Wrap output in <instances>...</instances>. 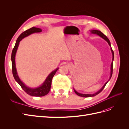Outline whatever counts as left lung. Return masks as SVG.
<instances>
[{"label":"left lung","mask_w":129,"mask_h":129,"mask_svg":"<svg viewBox=\"0 0 129 129\" xmlns=\"http://www.w3.org/2000/svg\"><path fill=\"white\" fill-rule=\"evenodd\" d=\"M91 33H93V34H97V35H99V36H100L101 37H102L103 39H104L105 40H106L107 42H108V44L109 45V46H110V47H111V44H110V41H109V39L105 36V35L103 33H102L101 32L100 30H92L91 31ZM111 52H112V60H114V51H113V50L112 49V48H111ZM112 71H113V63H111V74H110V79H109V80L106 83H105V84L103 85V87L102 88V89H101L99 91H97V92H96V93H93V94H82V93H79V92H77L75 90H74V91H75V92L76 93V94H77L78 96H81V97H93V96H96V95H97V94H99V93H100L101 91H102V90H103V89L104 88V87H105V85H106V84H107V83H108V82L110 80V79H111V76H112Z\"/></svg>","instance_id":"left-lung-1"}]
</instances>
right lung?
Masks as SVG:
<instances>
[{"label": "right lung", "mask_w": 129, "mask_h": 129, "mask_svg": "<svg viewBox=\"0 0 129 129\" xmlns=\"http://www.w3.org/2000/svg\"><path fill=\"white\" fill-rule=\"evenodd\" d=\"M41 31H42L41 29L37 28V27H33L32 28L27 29L25 30V32L22 33L17 39L16 43H15V45L12 50V55H11L12 69V74L15 80L17 82L19 83V84L20 85L22 89L24 90L27 94L32 96H37V97L45 96L49 92L50 87H51L52 79L53 76H54V75H55V74L56 73V71L58 69V68H57L55 70V71H53L49 74L48 76L47 77V78L46 80H45V82L43 83L40 87L37 88H34V89L30 88L29 87H26V85L22 82L21 81H20V79H19L17 75L16 68H15V54H16L18 47L19 44V42H20L23 38H24L28 36L29 35L32 33L41 32Z\"/></svg>", "instance_id": "add662e5"}]
</instances>
